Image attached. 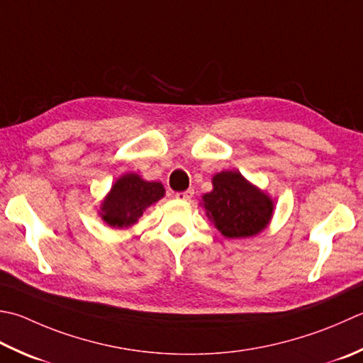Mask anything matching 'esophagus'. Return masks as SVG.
I'll return each instance as SVG.
<instances>
[{"label": "esophagus", "mask_w": 363, "mask_h": 363, "mask_svg": "<svg viewBox=\"0 0 363 363\" xmlns=\"http://www.w3.org/2000/svg\"><path fill=\"white\" fill-rule=\"evenodd\" d=\"M194 189H189V190H186V191H176L174 194V196L177 198V200H190L191 196H194Z\"/></svg>", "instance_id": "1"}]
</instances>
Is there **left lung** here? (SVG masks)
<instances>
[{"instance_id":"1","label":"left lung","mask_w":363,"mask_h":363,"mask_svg":"<svg viewBox=\"0 0 363 363\" xmlns=\"http://www.w3.org/2000/svg\"><path fill=\"white\" fill-rule=\"evenodd\" d=\"M214 189L203 196L208 217L225 238H250L266 228L274 203L238 172H222L212 179Z\"/></svg>"}]
</instances>
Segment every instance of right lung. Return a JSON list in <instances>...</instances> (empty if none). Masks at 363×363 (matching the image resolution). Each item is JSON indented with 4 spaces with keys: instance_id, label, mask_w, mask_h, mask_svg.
Masks as SVG:
<instances>
[{
    "instance_id": "add662e5",
    "label": "right lung",
    "mask_w": 363,
    "mask_h": 363,
    "mask_svg": "<svg viewBox=\"0 0 363 363\" xmlns=\"http://www.w3.org/2000/svg\"><path fill=\"white\" fill-rule=\"evenodd\" d=\"M165 195L160 182L143 181L138 174H124L115 182L102 203L101 216L113 228L133 225L143 211Z\"/></svg>"
}]
</instances>
